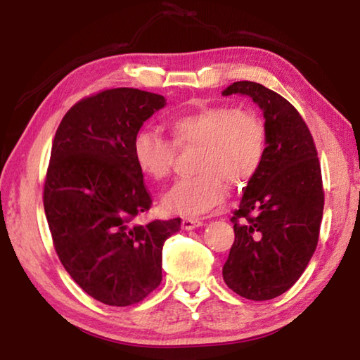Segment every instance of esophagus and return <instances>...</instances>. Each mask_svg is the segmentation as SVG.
Returning <instances> with one entry per match:
<instances>
[{
    "mask_svg": "<svg viewBox=\"0 0 360 360\" xmlns=\"http://www.w3.org/2000/svg\"><path fill=\"white\" fill-rule=\"evenodd\" d=\"M203 225V221L200 217H184L182 219V229L184 230H193Z\"/></svg>",
    "mask_w": 360,
    "mask_h": 360,
    "instance_id": "1",
    "label": "esophagus"
}]
</instances>
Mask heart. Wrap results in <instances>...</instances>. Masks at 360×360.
<instances>
[{
	"instance_id": "heart-1",
	"label": "heart",
	"mask_w": 360,
	"mask_h": 360,
	"mask_svg": "<svg viewBox=\"0 0 360 360\" xmlns=\"http://www.w3.org/2000/svg\"><path fill=\"white\" fill-rule=\"evenodd\" d=\"M174 141L154 129H141L131 143L138 168L152 179H165L173 169L176 144L198 146L197 174L179 179L163 197L172 214L197 216L221 205L225 182L241 187L251 182L264 165L266 129L252 111L233 106H198L169 120Z\"/></svg>"
}]
</instances>
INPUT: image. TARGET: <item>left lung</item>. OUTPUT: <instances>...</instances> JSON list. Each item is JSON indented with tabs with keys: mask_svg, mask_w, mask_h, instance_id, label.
Masks as SVG:
<instances>
[{
	"mask_svg": "<svg viewBox=\"0 0 360 360\" xmlns=\"http://www.w3.org/2000/svg\"><path fill=\"white\" fill-rule=\"evenodd\" d=\"M251 96L264 111L266 155L233 211L235 241L222 268L225 284L248 300L284 294L307 268L324 210L318 150L300 112L281 95L251 81L222 95Z\"/></svg>",
	"mask_w": 360,
	"mask_h": 360,
	"instance_id": "left-lung-1",
	"label": "left lung"
}]
</instances>
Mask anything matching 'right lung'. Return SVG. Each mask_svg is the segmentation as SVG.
Returning <instances> with one entry per match:
<instances>
[{"instance_id":"right-lung-1","label":"right lung","mask_w":360,"mask_h":360,"mask_svg":"<svg viewBox=\"0 0 360 360\" xmlns=\"http://www.w3.org/2000/svg\"><path fill=\"white\" fill-rule=\"evenodd\" d=\"M165 105L144 90H103L65 114L52 143L42 202L53 248L79 288L109 307L158 288L163 243L181 229L179 217L135 224L152 198L133 136Z\"/></svg>"}]
</instances>
